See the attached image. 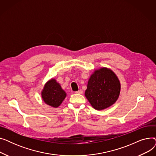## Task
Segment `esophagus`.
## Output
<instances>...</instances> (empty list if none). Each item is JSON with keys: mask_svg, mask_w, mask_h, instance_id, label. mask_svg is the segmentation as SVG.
<instances>
[{"mask_svg": "<svg viewBox=\"0 0 156 156\" xmlns=\"http://www.w3.org/2000/svg\"><path fill=\"white\" fill-rule=\"evenodd\" d=\"M75 93L76 94H83V90H80L76 92Z\"/></svg>", "mask_w": 156, "mask_h": 156, "instance_id": "1", "label": "esophagus"}]
</instances>
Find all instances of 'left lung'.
Listing matches in <instances>:
<instances>
[{"instance_id":"obj_1","label":"left lung","mask_w":156,"mask_h":156,"mask_svg":"<svg viewBox=\"0 0 156 156\" xmlns=\"http://www.w3.org/2000/svg\"><path fill=\"white\" fill-rule=\"evenodd\" d=\"M120 91L121 83L116 74L103 67L92 74L85 95L95 109L103 110L117 101Z\"/></svg>"}]
</instances>
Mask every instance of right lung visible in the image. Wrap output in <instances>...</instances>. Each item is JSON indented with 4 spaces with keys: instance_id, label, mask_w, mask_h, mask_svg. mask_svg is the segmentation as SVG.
Masks as SVG:
<instances>
[{
    "instance_id": "obj_1",
    "label": "right lung",
    "mask_w": 156,
    "mask_h": 156,
    "mask_svg": "<svg viewBox=\"0 0 156 156\" xmlns=\"http://www.w3.org/2000/svg\"><path fill=\"white\" fill-rule=\"evenodd\" d=\"M41 95L46 104L55 108H58L66 97V93L54 78L45 84Z\"/></svg>"
}]
</instances>
